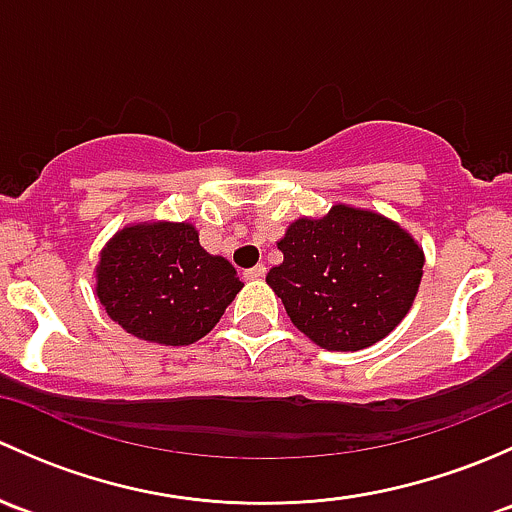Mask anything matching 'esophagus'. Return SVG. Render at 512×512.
Returning <instances> with one entry per match:
<instances>
[{"label": "esophagus", "instance_id": "34e87169", "mask_svg": "<svg viewBox=\"0 0 512 512\" xmlns=\"http://www.w3.org/2000/svg\"><path fill=\"white\" fill-rule=\"evenodd\" d=\"M265 272H267L265 265H255V267H250V270L242 272V277H245V280H262V277H265Z\"/></svg>", "mask_w": 512, "mask_h": 512}]
</instances>
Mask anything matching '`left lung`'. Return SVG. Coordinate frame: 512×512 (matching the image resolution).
I'll return each instance as SVG.
<instances>
[{
	"mask_svg": "<svg viewBox=\"0 0 512 512\" xmlns=\"http://www.w3.org/2000/svg\"><path fill=\"white\" fill-rule=\"evenodd\" d=\"M282 265L267 272L294 327L329 352L381 342L406 317L423 275L414 237L371 210L334 205L299 218L277 242Z\"/></svg>",
	"mask_w": 512,
	"mask_h": 512,
	"instance_id": "left-lung-1",
	"label": "left lung"
}]
</instances>
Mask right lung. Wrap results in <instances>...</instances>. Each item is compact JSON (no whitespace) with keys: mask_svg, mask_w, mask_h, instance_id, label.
Wrapping results in <instances>:
<instances>
[{"mask_svg":"<svg viewBox=\"0 0 512 512\" xmlns=\"http://www.w3.org/2000/svg\"><path fill=\"white\" fill-rule=\"evenodd\" d=\"M240 289L235 267L205 252L190 223L123 227L96 267V294L108 317L163 347L203 339Z\"/></svg>","mask_w":512,"mask_h":512,"instance_id":"obj_1","label":"right lung"}]
</instances>
